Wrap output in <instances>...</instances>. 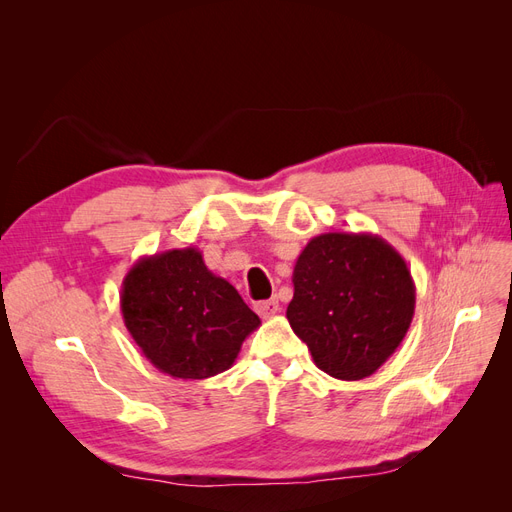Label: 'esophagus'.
<instances>
[{"mask_svg": "<svg viewBox=\"0 0 512 512\" xmlns=\"http://www.w3.org/2000/svg\"><path fill=\"white\" fill-rule=\"evenodd\" d=\"M256 312L260 318H271L273 314L280 312V301H277L275 297L267 299V301H258L256 303Z\"/></svg>", "mask_w": 512, "mask_h": 512, "instance_id": "34e87169", "label": "esophagus"}]
</instances>
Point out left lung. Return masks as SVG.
<instances>
[{"mask_svg":"<svg viewBox=\"0 0 512 512\" xmlns=\"http://www.w3.org/2000/svg\"><path fill=\"white\" fill-rule=\"evenodd\" d=\"M292 331L337 380H363L404 342L416 303L406 260L371 232H324L299 254Z\"/></svg>","mask_w":512,"mask_h":512,"instance_id":"left-lung-1","label":"left lung"}]
</instances>
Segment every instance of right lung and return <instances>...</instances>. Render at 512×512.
Masks as SVG:
<instances>
[{
    "mask_svg": "<svg viewBox=\"0 0 512 512\" xmlns=\"http://www.w3.org/2000/svg\"><path fill=\"white\" fill-rule=\"evenodd\" d=\"M121 314L136 346L164 374H222L260 318L235 286L213 275L196 247L145 256L123 277Z\"/></svg>",
    "mask_w": 512,
    "mask_h": 512,
    "instance_id": "1",
    "label": "right lung"
}]
</instances>
